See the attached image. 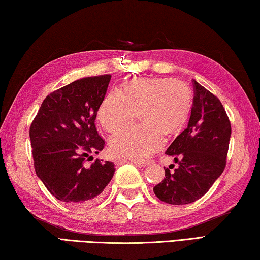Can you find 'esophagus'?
Returning <instances> with one entry per match:
<instances>
[{
	"instance_id": "1",
	"label": "esophagus",
	"mask_w": 260,
	"mask_h": 260,
	"mask_svg": "<svg viewBox=\"0 0 260 260\" xmlns=\"http://www.w3.org/2000/svg\"><path fill=\"white\" fill-rule=\"evenodd\" d=\"M119 161L125 162V160H119ZM133 162H135V164L139 165V166H146V165L149 164V162H147V161H140V160H134Z\"/></svg>"
}]
</instances>
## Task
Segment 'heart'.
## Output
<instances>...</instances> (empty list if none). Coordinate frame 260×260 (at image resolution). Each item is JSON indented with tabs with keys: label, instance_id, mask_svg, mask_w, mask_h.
Masks as SVG:
<instances>
[{
	"label": "heart",
	"instance_id": "heart-1",
	"mask_svg": "<svg viewBox=\"0 0 260 260\" xmlns=\"http://www.w3.org/2000/svg\"><path fill=\"white\" fill-rule=\"evenodd\" d=\"M192 94L187 83L172 78L134 79L121 90L105 96L99 109V120L110 133L131 126L140 111L142 124L111 139L116 155L144 160L162 147L164 135L178 133L186 124Z\"/></svg>",
	"mask_w": 260,
	"mask_h": 260
}]
</instances>
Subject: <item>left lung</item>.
Listing matches in <instances>:
<instances>
[{"instance_id": "1", "label": "left lung", "mask_w": 260, "mask_h": 260, "mask_svg": "<svg viewBox=\"0 0 260 260\" xmlns=\"http://www.w3.org/2000/svg\"><path fill=\"white\" fill-rule=\"evenodd\" d=\"M192 83L195 96L187 128L165 151L178 166L173 172L164 167V180L153 187L158 199L173 205L192 203L208 192L225 170L232 134L219 99L196 80Z\"/></svg>"}]
</instances>
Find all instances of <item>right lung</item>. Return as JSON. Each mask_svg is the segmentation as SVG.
Listing matches in <instances>:
<instances>
[{
    "label": "right lung",
    "instance_id": "add662e5",
    "mask_svg": "<svg viewBox=\"0 0 260 260\" xmlns=\"http://www.w3.org/2000/svg\"><path fill=\"white\" fill-rule=\"evenodd\" d=\"M110 80V74L82 78L52 91L30 125L35 173L65 203L94 204L116 171L112 161L89 162L105 146L95 119Z\"/></svg>",
    "mask_w": 260,
    "mask_h": 260
}]
</instances>
